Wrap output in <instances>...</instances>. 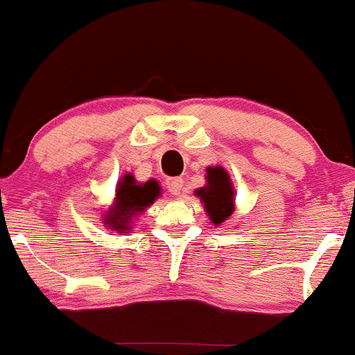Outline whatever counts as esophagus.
Masks as SVG:
<instances>
[{
  "label": "esophagus",
  "mask_w": 355,
  "mask_h": 355,
  "mask_svg": "<svg viewBox=\"0 0 355 355\" xmlns=\"http://www.w3.org/2000/svg\"><path fill=\"white\" fill-rule=\"evenodd\" d=\"M166 189L171 196H180L182 189H184V180L182 178H168L166 180Z\"/></svg>",
  "instance_id": "1"
}]
</instances>
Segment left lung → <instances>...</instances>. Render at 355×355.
I'll return each instance as SVG.
<instances>
[{"label":"left lung","mask_w":355,"mask_h":355,"mask_svg":"<svg viewBox=\"0 0 355 355\" xmlns=\"http://www.w3.org/2000/svg\"><path fill=\"white\" fill-rule=\"evenodd\" d=\"M196 197L204 204L205 214L214 225L225 224L236 210V190L231 175L220 165L205 168V185L197 189Z\"/></svg>","instance_id":"8db88e82"}]
</instances>
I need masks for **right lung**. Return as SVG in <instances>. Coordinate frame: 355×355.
I'll use <instances>...</instances> for the list:
<instances>
[{"instance_id":"obj_1","label":"right lung","mask_w":355,"mask_h":355,"mask_svg":"<svg viewBox=\"0 0 355 355\" xmlns=\"http://www.w3.org/2000/svg\"><path fill=\"white\" fill-rule=\"evenodd\" d=\"M159 196H162V187L155 178L138 182L133 173H124L116 185L112 205L104 210L103 224L124 236V232L133 229L136 217L153 205Z\"/></svg>"}]
</instances>
